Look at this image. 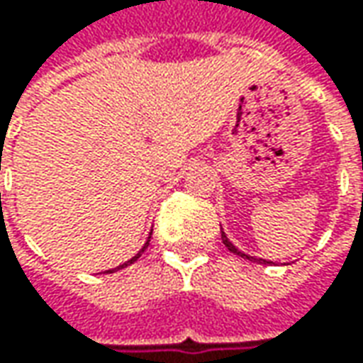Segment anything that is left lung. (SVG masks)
<instances>
[{"mask_svg":"<svg viewBox=\"0 0 363 363\" xmlns=\"http://www.w3.org/2000/svg\"><path fill=\"white\" fill-rule=\"evenodd\" d=\"M222 242L226 244V248H228L230 252H234V255H238V257L246 258V260H252V262H258V264H267V262H269V260H264V258L248 257V255H244V252H240V250H238V248H236V246H234V244H232L230 240H228V236H226L224 232H222Z\"/></svg>","mask_w":363,"mask_h":363,"instance_id":"left-lung-1","label":"left lung"}]
</instances>
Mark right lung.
<instances>
[{
	"label": "right lung",
	"mask_w": 363,
	"mask_h": 363,
	"mask_svg": "<svg viewBox=\"0 0 363 363\" xmlns=\"http://www.w3.org/2000/svg\"><path fill=\"white\" fill-rule=\"evenodd\" d=\"M149 238H151V236H149ZM147 246H149V240H147L145 246H143V248H141V250H139V252H137V255H135V257H133L131 260H127V262H123V264H119V267H117V269H111V271H105V272H115V271H119V269H125V267H129V264H133V262H135V260H137V258L141 257V252H143V250H145Z\"/></svg>",
	"instance_id": "add662e5"
}]
</instances>
